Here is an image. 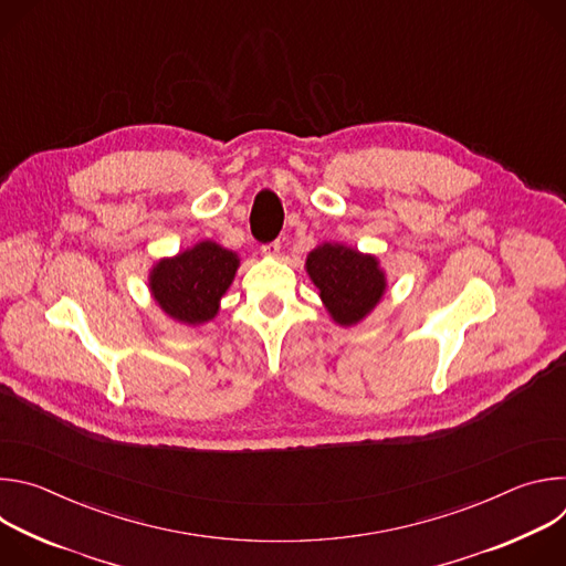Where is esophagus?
I'll list each match as a JSON object with an SVG mask.
<instances>
[{
  "mask_svg": "<svg viewBox=\"0 0 566 566\" xmlns=\"http://www.w3.org/2000/svg\"><path fill=\"white\" fill-rule=\"evenodd\" d=\"M264 258H277L280 255V241H271V244L262 247Z\"/></svg>",
  "mask_w": 566,
  "mask_h": 566,
  "instance_id": "obj_1",
  "label": "esophagus"
}]
</instances>
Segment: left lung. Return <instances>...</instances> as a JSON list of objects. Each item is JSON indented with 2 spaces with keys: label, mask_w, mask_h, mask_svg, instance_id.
I'll use <instances>...</instances> for the list:
<instances>
[{
  "label": "left lung",
  "mask_w": 566,
  "mask_h": 566,
  "mask_svg": "<svg viewBox=\"0 0 566 566\" xmlns=\"http://www.w3.org/2000/svg\"><path fill=\"white\" fill-rule=\"evenodd\" d=\"M306 275L332 319L340 327L363 322L382 300L387 275L371 253L340 241H325L306 255Z\"/></svg>",
  "instance_id": "1"
}]
</instances>
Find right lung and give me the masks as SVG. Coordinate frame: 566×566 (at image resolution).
Here are the masks:
<instances>
[{"instance_id":"add662e5","label":"right lung","mask_w":566,"mask_h":566,"mask_svg":"<svg viewBox=\"0 0 566 566\" xmlns=\"http://www.w3.org/2000/svg\"><path fill=\"white\" fill-rule=\"evenodd\" d=\"M239 262L234 251L223 249L212 239H203L172 258L154 262L147 275V289L170 319L186 327H201L217 317L221 297L230 289Z\"/></svg>"}]
</instances>
